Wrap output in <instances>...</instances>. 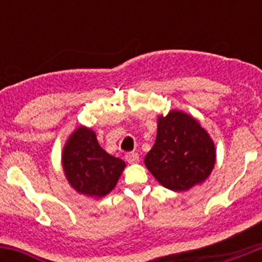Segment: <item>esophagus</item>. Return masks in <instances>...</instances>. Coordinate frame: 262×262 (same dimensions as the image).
Segmentation results:
<instances>
[{
  "label": "esophagus",
  "instance_id": "34e87169",
  "mask_svg": "<svg viewBox=\"0 0 262 262\" xmlns=\"http://www.w3.org/2000/svg\"><path fill=\"white\" fill-rule=\"evenodd\" d=\"M125 160L129 163H137L139 162V155L137 152H129L125 155Z\"/></svg>",
  "mask_w": 262,
  "mask_h": 262
}]
</instances>
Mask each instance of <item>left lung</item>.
<instances>
[{
    "label": "left lung",
    "instance_id": "1",
    "mask_svg": "<svg viewBox=\"0 0 262 262\" xmlns=\"http://www.w3.org/2000/svg\"><path fill=\"white\" fill-rule=\"evenodd\" d=\"M144 163L162 186L185 191L210 175L215 148L194 118L173 110L158 118L157 138Z\"/></svg>",
    "mask_w": 262,
    "mask_h": 262
}]
</instances>
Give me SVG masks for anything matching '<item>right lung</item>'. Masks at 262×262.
<instances>
[{
	"instance_id": "add662e5",
	"label": "right lung",
	"mask_w": 262,
	"mask_h": 262,
	"mask_svg": "<svg viewBox=\"0 0 262 262\" xmlns=\"http://www.w3.org/2000/svg\"><path fill=\"white\" fill-rule=\"evenodd\" d=\"M62 163L73 189L97 198L114 189L125 167V162L105 152L97 143L95 132L84 126H80L68 139Z\"/></svg>"
}]
</instances>
